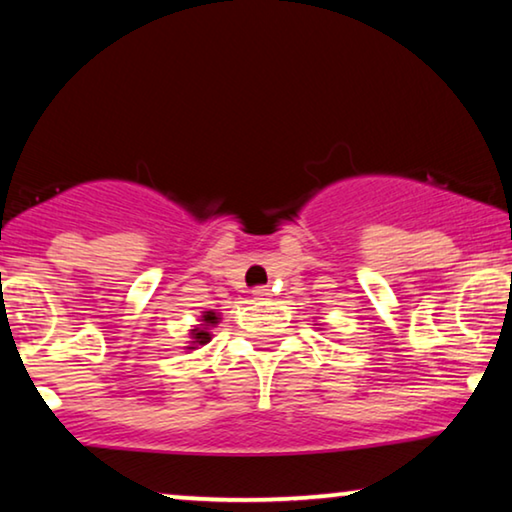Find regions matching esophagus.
Wrapping results in <instances>:
<instances>
[{
	"instance_id": "34e87169",
	"label": "esophagus",
	"mask_w": 512,
	"mask_h": 512,
	"mask_svg": "<svg viewBox=\"0 0 512 512\" xmlns=\"http://www.w3.org/2000/svg\"><path fill=\"white\" fill-rule=\"evenodd\" d=\"M251 293H254V298H256V300H265V298H270V296H272L268 286H256V289L251 291Z\"/></svg>"
}]
</instances>
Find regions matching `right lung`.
<instances>
[{
    "label": "right lung",
    "mask_w": 512,
    "mask_h": 512,
    "mask_svg": "<svg viewBox=\"0 0 512 512\" xmlns=\"http://www.w3.org/2000/svg\"><path fill=\"white\" fill-rule=\"evenodd\" d=\"M200 321H202V324L191 328V347H186V349H198V345H207V342L212 340V333H209V328L219 324V314L212 312V310L202 312Z\"/></svg>",
    "instance_id": "obj_1"
}]
</instances>
